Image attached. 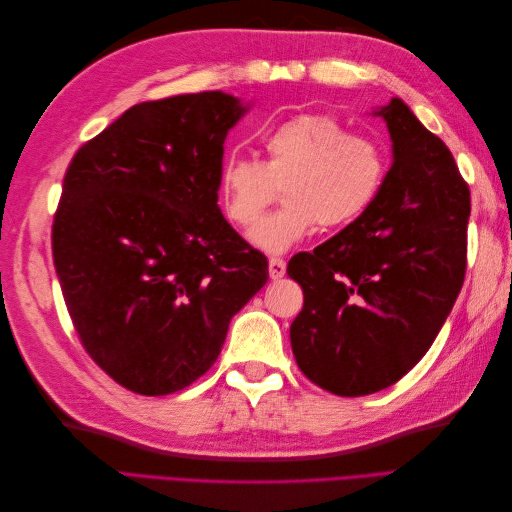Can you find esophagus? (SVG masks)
<instances>
[{
  "mask_svg": "<svg viewBox=\"0 0 512 512\" xmlns=\"http://www.w3.org/2000/svg\"><path fill=\"white\" fill-rule=\"evenodd\" d=\"M269 275L271 280H280L286 275V262L282 258H271L269 260Z\"/></svg>",
  "mask_w": 512,
  "mask_h": 512,
  "instance_id": "34e87169",
  "label": "esophagus"
}]
</instances>
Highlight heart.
Segmentation results:
<instances>
[{"label":"heart","instance_id":"heart-1","mask_svg":"<svg viewBox=\"0 0 512 512\" xmlns=\"http://www.w3.org/2000/svg\"><path fill=\"white\" fill-rule=\"evenodd\" d=\"M262 160L232 153L220 166L226 218L250 228L282 188L284 207L252 230L260 250L282 254L316 226L333 230L359 220L386 179V151L376 138L348 132L324 113H301L260 134Z\"/></svg>","mask_w":512,"mask_h":512}]
</instances>
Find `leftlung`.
<instances>
[{"label":"left lung","instance_id":"1","mask_svg":"<svg viewBox=\"0 0 512 512\" xmlns=\"http://www.w3.org/2000/svg\"><path fill=\"white\" fill-rule=\"evenodd\" d=\"M393 141L382 192L359 220L292 256L303 288L292 354L320 389L378 393L423 359L457 301L468 265L470 188L453 153L399 98L376 113Z\"/></svg>","mask_w":512,"mask_h":512}]
</instances>
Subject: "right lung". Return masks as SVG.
<instances>
[{
    "label": "right lung",
    "mask_w": 512,
    "mask_h": 512,
    "mask_svg": "<svg viewBox=\"0 0 512 512\" xmlns=\"http://www.w3.org/2000/svg\"><path fill=\"white\" fill-rule=\"evenodd\" d=\"M243 113L222 91L141 102L68 164L55 271L83 348L132 393L203 376L269 280L267 256L218 207L224 141Z\"/></svg>",
    "instance_id": "1"
}]
</instances>
